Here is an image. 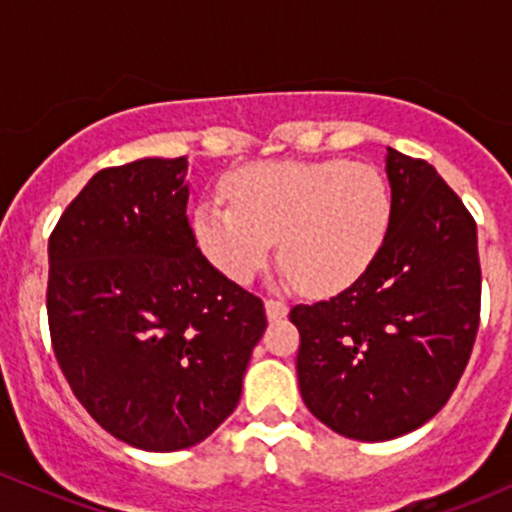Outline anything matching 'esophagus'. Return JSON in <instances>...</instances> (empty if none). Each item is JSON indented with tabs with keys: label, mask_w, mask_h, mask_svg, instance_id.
Returning <instances> with one entry per match:
<instances>
[{
	"label": "esophagus",
	"mask_w": 512,
	"mask_h": 512,
	"mask_svg": "<svg viewBox=\"0 0 512 512\" xmlns=\"http://www.w3.org/2000/svg\"><path fill=\"white\" fill-rule=\"evenodd\" d=\"M265 311H267V319L270 321H282L287 316V304L282 299H265Z\"/></svg>",
	"instance_id": "obj_1"
}]
</instances>
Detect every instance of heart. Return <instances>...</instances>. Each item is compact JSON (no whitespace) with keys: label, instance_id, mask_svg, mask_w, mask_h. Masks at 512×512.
I'll return each instance as SVG.
<instances>
[{"label":"heart","instance_id":"heart-1","mask_svg":"<svg viewBox=\"0 0 512 512\" xmlns=\"http://www.w3.org/2000/svg\"><path fill=\"white\" fill-rule=\"evenodd\" d=\"M230 203H198L193 235L225 277L250 284L279 238L284 274L311 294L358 282L383 250L392 223L385 176L346 159L272 161L225 181Z\"/></svg>","mask_w":512,"mask_h":512}]
</instances>
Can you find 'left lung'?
I'll return each instance as SVG.
<instances>
[{"label": "left lung", "mask_w": 512, "mask_h": 512, "mask_svg": "<svg viewBox=\"0 0 512 512\" xmlns=\"http://www.w3.org/2000/svg\"><path fill=\"white\" fill-rule=\"evenodd\" d=\"M392 223L368 272L297 304L301 400L333 432L402 437L459 385L481 321L476 220L424 159L387 147Z\"/></svg>", "instance_id": "8db88e82"}]
</instances>
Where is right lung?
I'll use <instances>...</instances> for the list:
<instances>
[{
	"label": "right lung",
	"mask_w": 512,
	"mask_h": 512,
	"mask_svg": "<svg viewBox=\"0 0 512 512\" xmlns=\"http://www.w3.org/2000/svg\"><path fill=\"white\" fill-rule=\"evenodd\" d=\"M186 157L102 169L48 238L53 353L105 432L198 444L233 414L265 304L220 274L188 225Z\"/></svg>",
	"instance_id": "obj_1"
}]
</instances>
